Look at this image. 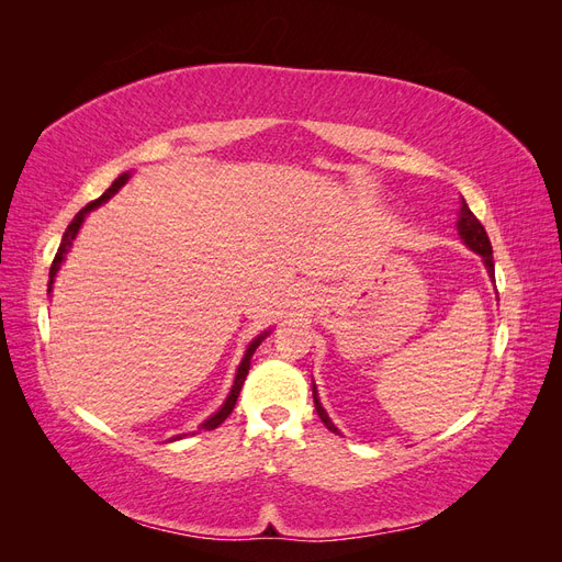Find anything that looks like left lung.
I'll list each match as a JSON object with an SVG mask.
<instances>
[{
  "mask_svg": "<svg viewBox=\"0 0 562 562\" xmlns=\"http://www.w3.org/2000/svg\"><path fill=\"white\" fill-rule=\"evenodd\" d=\"M457 227H459V234H462V239L467 241V246H469L471 250L483 255V260H485V267H487V271H490V277H495V260H492V244H490V239H487V232H485V227L481 225V220L471 213V209L467 206L464 199H462V211H459V223H457ZM314 405H316V413H318L321 422L326 424V427H328L333 434H337L335 424L328 419L326 411H323L321 403H318L316 386H314Z\"/></svg>",
  "mask_w": 562,
  "mask_h": 562,
  "instance_id": "1",
  "label": "left lung"
}]
</instances>
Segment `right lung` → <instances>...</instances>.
Returning <instances> with one entry per match:
<instances>
[{"instance_id":"add662e5","label":"right lung","mask_w":562,"mask_h":562,"mask_svg":"<svg viewBox=\"0 0 562 562\" xmlns=\"http://www.w3.org/2000/svg\"><path fill=\"white\" fill-rule=\"evenodd\" d=\"M128 180V173H124V176H119L108 190L100 194L95 201H91V203H87V206H83L77 215H75V220L70 225H67V229H65V234H63V241H60V248H58V252H56V258H54V262H50V269H48V291H50V285H54V279H56V271L60 269V262L65 260V252L70 250V246H72V241H75V236H77V232H79V227H81V223H83V215H87L89 211H93L95 206H100V203L103 201H108L119 187H122L124 182ZM265 335L267 333H262L258 339H255V342H250V347H248V351H246V356H244V361H241V366H239V370H236V380H234V386H232V391H229V396H227V401H225V405L220 407V411L211 417V419H206L201 424L203 429H215V427H220V424H223L229 415H232V411H234V405H236V398H239V391H241V386H244V382H246V375H248V370H250V356L255 353V349L260 347V342L265 339Z\"/></svg>"}]
</instances>
